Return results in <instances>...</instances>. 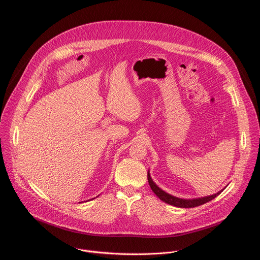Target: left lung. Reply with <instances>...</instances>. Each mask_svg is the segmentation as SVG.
Returning a JSON list of instances; mask_svg holds the SVG:
<instances>
[{
    "instance_id": "left-lung-1",
    "label": "left lung",
    "mask_w": 260,
    "mask_h": 260,
    "mask_svg": "<svg viewBox=\"0 0 260 260\" xmlns=\"http://www.w3.org/2000/svg\"><path fill=\"white\" fill-rule=\"evenodd\" d=\"M147 178H148V182H149V185H150L152 191L156 194V197H158L159 200H161L162 202H165L169 205H172V206H175L178 208H194V207L204 205V204L212 201L213 199H215L217 196H219L222 191H223V189H222L213 196L200 198V199H192V200H184V199H179L174 196H171V194L167 193L166 191H164L162 189H160L151 179L149 172H148Z\"/></svg>"
}]
</instances>
